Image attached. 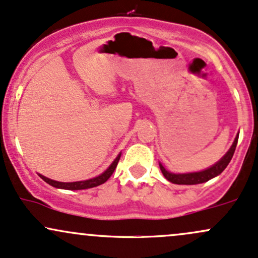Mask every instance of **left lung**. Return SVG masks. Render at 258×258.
Returning <instances> with one entry per match:
<instances>
[{"instance_id": "obj_1", "label": "left lung", "mask_w": 258, "mask_h": 258, "mask_svg": "<svg viewBox=\"0 0 258 258\" xmlns=\"http://www.w3.org/2000/svg\"><path fill=\"white\" fill-rule=\"evenodd\" d=\"M237 140H239V134L236 135L235 138L234 143H232L231 148L229 149V151L221 157L219 161L213 165L212 167L207 168V170L201 171V172H192V173H172L168 172L165 167L160 163V170L165 178L167 181L172 182L174 184H199V183H204V182L209 181V179L214 178L217 177L218 174H220L226 168V166L229 165V162L231 161L232 155H234L235 149H236L237 145Z\"/></svg>"}]
</instances>
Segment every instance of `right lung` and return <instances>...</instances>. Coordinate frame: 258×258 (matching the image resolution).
<instances>
[{
	"mask_svg": "<svg viewBox=\"0 0 258 258\" xmlns=\"http://www.w3.org/2000/svg\"><path fill=\"white\" fill-rule=\"evenodd\" d=\"M119 159H120V154L115 157L114 161L112 162V165L104 171L103 173L99 174V176L95 177V178H91V179H86V181H79V182H57L54 181V179L48 178V177L43 176V174H39V177L43 181H45L46 183H49L52 187L55 188H61V189H69V190H77V189H87V188H93L97 187L99 184H103L104 182L112 176V173L114 172L115 167H117Z\"/></svg>",
	"mask_w": 258,
	"mask_h": 258,
	"instance_id": "1",
	"label": "right lung"
}]
</instances>
